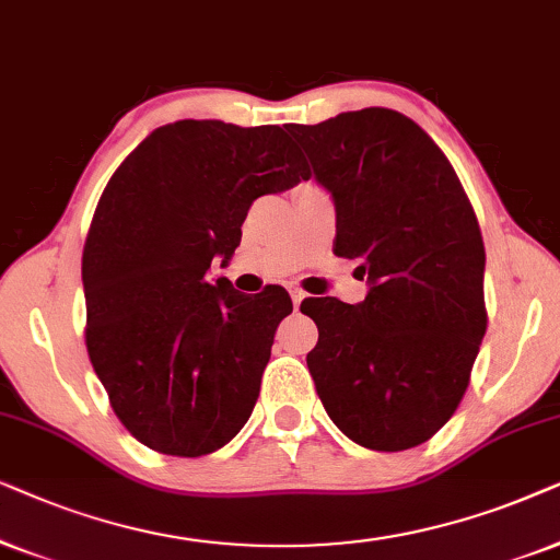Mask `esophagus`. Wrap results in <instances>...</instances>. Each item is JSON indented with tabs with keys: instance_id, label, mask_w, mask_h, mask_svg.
I'll return each mask as SVG.
<instances>
[{
	"instance_id": "1",
	"label": "esophagus",
	"mask_w": 560,
	"mask_h": 560,
	"mask_svg": "<svg viewBox=\"0 0 560 560\" xmlns=\"http://www.w3.org/2000/svg\"><path fill=\"white\" fill-rule=\"evenodd\" d=\"M289 294H292V302H294V307H300V304H302L304 300H307V294H304L300 287H292V289H289Z\"/></svg>"
}]
</instances>
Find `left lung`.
Returning a JSON list of instances; mask_svg holds the SVG:
<instances>
[{
  "mask_svg": "<svg viewBox=\"0 0 560 560\" xmlns=\"http://www.w3.org/2000/svg\"><path fill=\"white\" fill-rule=\"evenodd\" d=\"M332 194L335 253L358 260L369 294L302 302L307 353L330 420L371 451L430 441L464 399L487 332L483 241L445 153L386 107L289 125Z\"/></svg>",
  "mask_w": 560,
  "mask_h": 560,
  "instance_id": "left-lung-1",
  "label": "left lung"
}]
</instances>
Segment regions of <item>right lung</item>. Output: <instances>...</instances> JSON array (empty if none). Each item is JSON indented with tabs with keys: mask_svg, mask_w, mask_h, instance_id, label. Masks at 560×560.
Instances as JSON below:
<instances>
[{
	"mask_svg": "<svg viewBox=\"0 0 560 560\" xmlns=\"http://www.w3.org/2000/svg\"><path fill=\"white\" fill-rule=\"evenodd\" d=\"M279 125L178 119L153 130L104 186L81 258L89 361L130 435L197 458L256 407L281 287L245 296L207 279L233 256L250 205L307 178Z\"/></svg>",
	"mask_w": 560,
	"mask_h": 560,
	"instance_id": "1",
	"label": "right lung"
}]
</instances>
